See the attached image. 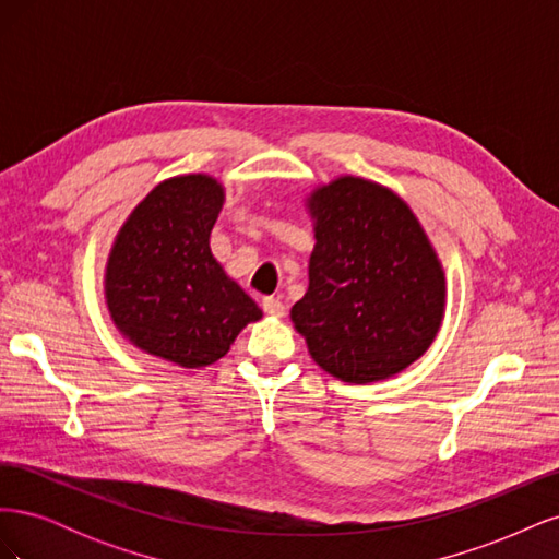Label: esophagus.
I'll list each match as a JSON object with an SVG mask.
<instances>
[{
    "instance_id": "esophagus-1",
    "label": "esophagus",
    "mask_w": 559,
    "mask_h": 559,
    "mask_svg": "<svg viewBox=\"0 0 559 559\" xmlns=\"http://www.w3.org/2000/svg\"><path fill=\"white\" fill-rule=\"evenodd\" d=\"M284 302L280 300V298H275V296H267V298H263V312L265 314H270V317H284Z\"/></svg>"
}]
</instances>
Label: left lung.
Segmentation results:
<instances>
[{
  "label": "left lung",
  "instance_id": "8db88e82",
  "mask_svg": "<svg viewBox=\"0 0 559 559\" xmlns=\"http://www.w3.org/2000/svg\"><path fill=\"white\" fill-rule=\"evenodd\" d=\"M310 286L292 308L329 376L368 384L415 364L441 331L448 280L419 218L389 186L333 177L306 195Z\"/></svg>",
  "mask_w": 559,
  "mask_h": 559
}]
</instances>
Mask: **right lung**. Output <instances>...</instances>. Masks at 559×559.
Here are the masks:
<instances>
[{
	"instance_id": "obj_1",
	"label": "right lung",
	"mask_w": 559,
	"mask_h": 559,
	"mask_svg": "<svg viewBox=\"0 0 559 559\" xmlns=\"http://www.w3.org/2000/svg\"><path fill=\"white\" fill-rule=\"evenodd\" d=\"M224 202L216 177L177 175L156 183L118 228L105 302L132 347L202 368L226 357L238 333L263 317L210 249Z\"/></svg>"
}]
</instances>
